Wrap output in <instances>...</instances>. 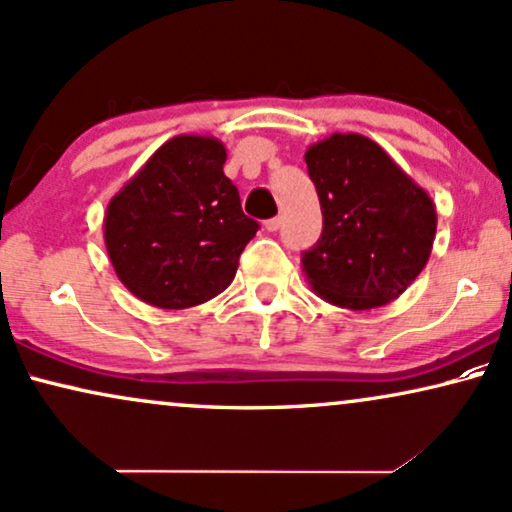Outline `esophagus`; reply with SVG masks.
Masks as SVG:
<instances>
[{
    "instance_id": "1",
    "label": "esophagus",
    "mask_w": 512,
    "mask_h": 512,
    "mask_svg": "<svg viewBox=\"0 0 512 512\" xmlns=\"http://www.w3.org/2000/svg\"><path fill=\"white\" fill-rule=\"evenodd\" d=\"M278 226H281V219H278V217L267 219V222H264V229H267V231H278Z\"/></svg>"
}]
</instances>
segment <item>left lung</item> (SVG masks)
Returning a JSON list of instances; mask_svg holds the SVG:
<instances>
[{"mask_svg": "<svg viewBox=\"0 0 512 512\" xmlns=\"http://www.w3.org/2000/svg\"><path fill=\"white\" fill-rule=\"evenodd\" d=\"M323 231L302 255L326 302L364 312L397 300L430 260L437 210L428 191L361 134H331L304 153Z\"/></svg>", "mask_w": 512, "mask_h": 512, "instance_id": "8db88e82", "label": "left lung"}]
</instances>
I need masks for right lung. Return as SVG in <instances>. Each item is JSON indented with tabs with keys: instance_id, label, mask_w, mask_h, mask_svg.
Segmentation results:
<instances>
[{
	"instance_id": "obj_1",
	"label": "right lung",
	"mask_w": 512,
	"mask_h": 512,
	"mask_svg": "<svg viewBox=\"0 0 512 512\" xmlns=\"http://www.w3.org/2000/svg\"><path fill=\"white\" fill-rule=\"evenodd\" d=\"M215 137L179 134L115 193L103 238L129 293L160 309H189L229 288L260 224L245 217Z\"/></svg>"
}]
</instances>
